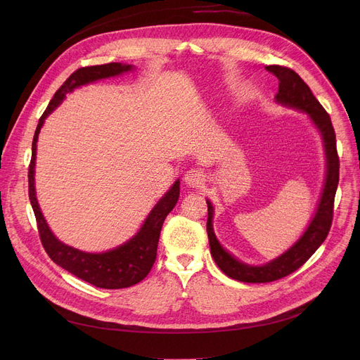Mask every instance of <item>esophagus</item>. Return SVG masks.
<instances>
[{"label": "esophagus", "instance_id": "esophagus-1", "mask_svg": "<svg viewBox=\"0 0 360 360\" xmlns=\"http://www.w3.org/2000/svg\"><path fill=\"white\" fill-rule=\"evenodd\" d=\"M204 174L201 169H190L188 172L185 174V184L188 186H193V188H197V186H201L204 184Z\"/></svg>", "mask_w": 360, "mask_h": 360}]
</instances>
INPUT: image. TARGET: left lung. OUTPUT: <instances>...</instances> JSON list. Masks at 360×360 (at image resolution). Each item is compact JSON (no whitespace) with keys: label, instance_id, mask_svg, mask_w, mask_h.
Returning <instances> with one entry per match:
<instances>
[{"label":"left lung","instance_id":"8db88e82","mask_svg":"<svg viewBox=\"0 0 360 360\" xmlns=\"http://www.w3.org/2000/svg\"><path fill=\"white\" fill-rule=\"evenodd\" d=\"M266 70L276 75L280 82L276 101L281 105L307 112L321 131V134H323L327 155V179L315 217L308 226L304 236L289 251L261 267L247 266V264L238 261L221 248V245L219 243L213 232V205L210 201H207V212H209L207 235H209L212 257L226 276L243 283H269L281 277H286L304 266L311 258V255L319 248V245L326 240L330 232L334 213V198L340 175V159L337 155L335 131L327 110L316 101L309 86L292 68L283 65H269L266 67Z\"/></svg>","mask_w":360,"mask_h":360}]
</instances>
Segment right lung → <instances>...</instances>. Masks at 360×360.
Listing matches in <instances>:
<instances>
[{"label": "right lung", "instance_id": "1", "mask_svg": "<svg viewBox=\"0 0 360 360\" xmlns=\"http://www.w3.org/2000/svg\"><path fill=\"white\" fill-rule=\"evenodd\" d=\"M131 70V65L121 63H109L103 65L82 67L75 70L64 84L55 91L48 108L39 118L36 127L33 141H32V159L29 163V198L32 209L36 217L37 232H39L41 242L49 258L61 266L68 273L74 274L90 285L102 289H124L141 281L153 267L158 255V243L162 231V224L174 209L179 198V181L174 184L169 193L156 204V207L146 219L140 232L121 245L117 250H112L103 254H87L79 250H74L68 245H64L56 239L49 231L48 224L37 205L34 194V159H36V141L41 127L49 113L58 106L65 94L72 91L75 87L87 84L94 80H101L112 75H118L124 71Z\"/></svg>", "mask_w": 360, "mask_h": 360}]
</instances>
